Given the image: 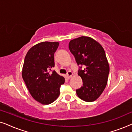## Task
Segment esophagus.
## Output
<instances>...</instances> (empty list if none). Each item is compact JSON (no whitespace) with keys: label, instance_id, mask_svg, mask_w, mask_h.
Here are the masks:
<instances>
[{"label":"esophagus","instance_id":"esophagus-1","mask_svg":"<svg viewBox=\"0 0 132 132\" xmlns=\"http://www.w3.org/2000/svg\"><path fill=\"white\" fill-rule=\"evenodd\" d=\"M72 75H73V73H72L71 71H70L68 72L66 76H67V78H70V77L72 76Z\"/></svg>","mask_w":132,"mask_h":132}]
</instances>
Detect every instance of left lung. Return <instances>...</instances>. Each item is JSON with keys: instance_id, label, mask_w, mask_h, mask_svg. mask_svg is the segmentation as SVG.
<instances>
[{"instance_id": "left-lung-1", "label": "left lung", "mask_w": 132, "mask_h": 132, "mask_svg": "<svg viewBox=\"0 0 132 132\" xmlns=\"http://www.w3.org/2000/svg\"><path fill=\"white\" fill-rule=\"evenodd\" d=\"M69 48L77 64L85 66L78 71L83 86L76 90L77 96L85 102H94L100 96L108 83L109 65L104 50L95 39L84 36L70 41Z\"/></svg>"}]
</instances>
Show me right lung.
<instances>
[{"instance_id": "right-lung-1", "label": "right lung", "mask_w": 132, "mask_h": 132, "mask_svg": "<svg viewBox=\"0 0 132 132\" xmlns=\"http://www.w3.org/2000/svg\"><path fill=\"white\" fill-rule=\"evenodd\" d=\"M58 46V42L39 43L29 50L24 58L23 79L32 97L43 104L56 100L65 82L64 77L55 71L48 72L55 67L54 53Z\"/></svg>"}]
</instances>
